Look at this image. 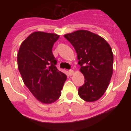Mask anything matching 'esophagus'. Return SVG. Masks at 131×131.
<instances>
[{
	"label": "esophagus",
	"instance_id": "34e87169",
	"mask_svg": "<svg viewBox=\"0 0 131 131\" xmlns=\"http://www.w3.org/2000/svg\"><path fill=\"white\" fill-rule=\"evenodd\" d=\"M69 75H70V76H72V75H74V70H72V69L69 70Z\"/></svg>",
	"mask_w": 131,
	"mask_h": 131
}]
</instances>
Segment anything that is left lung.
<instances>
[{
	"label": "left lung",
	"mask_w": 131,
	"mask_h": 131,
	"mask_svg": "<svg viewBox=\"0 0 131 131\" xmlns=\"http://www.w3.org/2000/svg\"><path fill=\"white\" fill-rule=\"evenodd\" d=\"M64 37L74 46L85 78L79 95L86 102L96 101L104 95L112 76V48L103 38L86 30H78Z\"/></svg>",
	"instance_id": "8db88e82"
}]
</instances>
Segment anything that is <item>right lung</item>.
<instances>
[{
  "label": "right lung",
  "mask_w": 131,
  "mask_h": 131,
  "mask_svg": "<svg viewBox=\"0 0 131 131\" xmlns=\"http://www.w3.org/2000/svg\"><path fill=\"white\" fill-rule=\"evenodd\" d=\"M59 35L43 31L30 34L21 43L17 65L24 84L44 104H51L61 95L67 76L56 67L52 49Z\"/></svg>",
  "instance_id": "1"
}]
</instances>
